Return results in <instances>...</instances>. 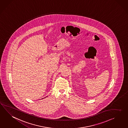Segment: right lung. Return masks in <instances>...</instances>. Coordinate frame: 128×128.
<instances>
[{
    "label": "right lung",
    "instance_id": "right-lung-1",
    "mask_svg": "<svg viewBox=\"0 0 128 128\" xmlns=\"http://www.w3.org/2000/svg\"><path fill=\"white\" fill-rule=\"evenodd\" d=\"M42 99H43V98H42Z\"/></svg>",
    "mask_w": 128,
    "mask_h": 128
}]
</instances>
